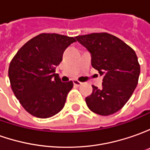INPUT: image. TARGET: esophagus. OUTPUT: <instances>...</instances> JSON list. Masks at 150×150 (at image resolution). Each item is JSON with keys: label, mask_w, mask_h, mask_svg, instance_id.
Segmentation results:
<instances>
[{"label": "esophagus", "mask_w": 150, "mask_h": 150, "mask_svg": "<svg viewBox=\"0 0 150 150\" xmlns=\"http://www.w3.org/2000/svg\"><path fill=\"white\" fill-rule=\"evenodd\" d=\"M73 83H74V85H76V86H80L82 83L80 82V81H79V80H73Z\"/></svg>", "instance_id": "obj_1"}]
</instances>
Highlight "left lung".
<instances>
[{
    "label": "left lung",
    "mask_w": 150,
    "mask_h": 150,
    "mask_svg": "<svg viewBox=\"0 0 150 150\" xmlns=\"http://www.w3.org/2000/svg\"><path fill=\"white\" fill-rule=\"evenodd\" d=\"M75 39L91 54V65L103 75L102 88L92 85L87 106L100 115H110L121 110L136 88L140 65L136 53L116 36L106 33L78 35Z\"/></svg>",
    "instance_id": "obj_1"
}]
</instances>
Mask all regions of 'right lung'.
<instances>
[{
	"label": "right lung",
	"mask_w": 150,
	"mask_h": 150,
	"mask_svg": "<svg viewBox=\"0 0 150 150\" xmlns=\"http://www.w3.org/2000/svg\"><path fill=\"white\" fill-rule=\"evenodd\" d=\"M76 40L59 34L42 33L28 40L11 59L8 75L12 91L31 115L54 116L63 109L73 82H61L55 66L65 50Z\"/></svg>",
	"instance_id": "right-lung-1"
}]
</instances>
